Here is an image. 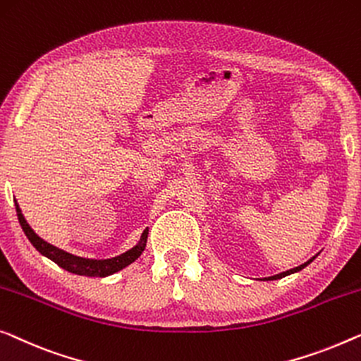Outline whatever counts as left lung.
<instances>
[{"mask_svg": "<svg viewBox=\"0 0 361 361\" xmlns=\"http://www.w3.org/2000/svg\"><path fill=\"white\" fill-rule=\"evenodd\" d=\"M312 259H314V257H312ZM312 259H311V260H307V262H305V264H302V265H300V267H295V269H291V270L281 271V274H279V275H274V276H267V279H265V280H279V279H283V276L290 275V274H295V271H300L301 269H305L307 264L312 262Z\"/></svg>", "mask_w": 361, "mask_h": 361, "instance_id": "left-lung-1", "label": "left lung"}]
</instances>
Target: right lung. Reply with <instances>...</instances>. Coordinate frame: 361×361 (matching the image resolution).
I'll use <instances>...</instances> for the list:
<instances>
[{"instance_id":"obj_1","label":"right lung","mask_w":361,"mask_h":361,"mask_svg":"<svg viewBox=\"0 0 361 361\" xmlns=\"http://www.w3.org/2000/svg\"><path fill=\"white\" fill-rule=\"evenodd\" d=\"M16 213H18V219L20 223V228H23V231L25 233V236H27L29 241L32 243L34 247L37 249L40 254H44L45 257L54 260V262L56 265H60L61 269H65V270L71 271V274H76V275L107 276V275L116 274V271L122 270L123 267H127V265L135 262V260H137L140 255H142V252L145 250V245H146V238H148V229H145L142 241L138 243V245H135L133 249L127 250V252L117 255V257L104 259V260L82 259V257H78V255H73L70 252H65V250L55 247V245H51L47 241H44L42 238H39L37 234L34 233V229L29 226L27 221H25L23 213H20V208L18 205V202H16Z\"/></svg>"}]
</instances>
